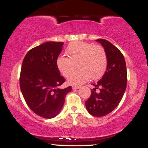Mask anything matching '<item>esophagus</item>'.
<instances>
[{"mask_svg":"<svg viewBox=\"0 0 148 148\" xmlns=\"http://www.w3.org/2000/svg\"><path fill=\"white\" fill-rule=\"evenodd\" d=\"M80 88L79 86H72V89L73 90L78 89V88Z\"/></svg>","mask_w":148,"mask_h":148,"instance_id":"esophagus-1","label":"esophagus"}]
</instances>
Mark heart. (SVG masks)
<instances>
[{
    "label": "heart",
    "instance_id": "1",
    "mask_svg": "<svg viewBox=\"0 0 148 148\" xmlns=\"http://www.w3.org/2000/svg\"><path fill=\"white\" fill-rule=\"evenodd\" d=\"M68 58L60 56L56 60L58 71L64 77H68L76 65L79 69L69 77V84L79 85L90 79H99L107 68L108 58L103 47L88 42L77 41L70 43L66 49Z\"/></svg>",
    "mask_w": 148,
    "mask_h": 148
}]
</instances>
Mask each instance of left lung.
I'll list each match as a JSON object with an SVG mask.
<instances>
[{"mask_svg":"<svg viewBox=\"0 0 148 148\" xmlns=\"http://www.w3.org/2000/svg\"><path fill=\"white\" fill-rule=\"evenodd\" d=\"M97 41L106 51L108 64L102 78L92 84L95 88L92 89L86 106L90 115L102 117L113 111L121 101L127 88V73L125 58L120 51L106 40ZM97 89L99 92L96 91Z\"/></svg>","mask_w":148,"mask_h":148,"instance_id":"obj_1","label":"left lung"}]
</instances>
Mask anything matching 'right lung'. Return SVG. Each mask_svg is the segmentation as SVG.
Instances as JSON below:
<instances>
[{
  "instance_id": "add662e5",
  "label": "right lung",
  "mask_w": 148,
  "mask_h": 148,
  "mask_svg": "<svg viewBox=\"0 0 148 148\" xmlns=\"http://www.w3.org/2000/svg\"><path fill=\"white\" fill-rule=\"evenodd\" d=\"M63 42H48L26 53L20 73V88L25 102L35 114L52 118L60 113L72 87H58L65 81L57 68L56 60Z\"/></svg>"
}]
</instances>
